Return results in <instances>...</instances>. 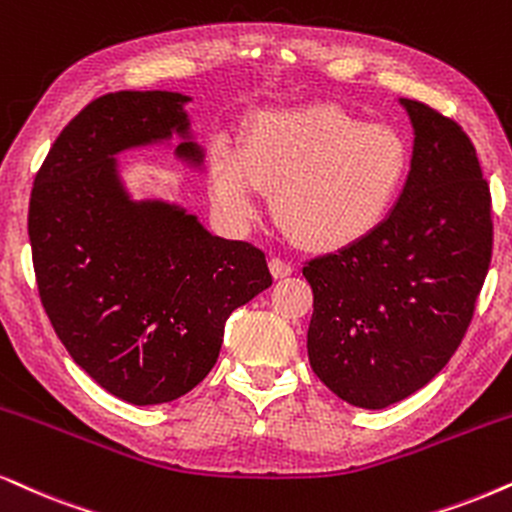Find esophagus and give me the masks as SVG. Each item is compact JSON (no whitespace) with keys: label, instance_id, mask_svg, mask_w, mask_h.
<instances>
[{"label":"esophagus","instance_id":"esophagus-1","mask_svg":"<svg viewBox=\"0 0 512 512\" xmlns=\"http://www.w3.org/2000/svg\"><path fill=\"white\" fill-rule=\"evenodd\" d=\"M269 271H271V276H274V278H286V276L293 274V264L281 260V257H271Z\"/></svg>","mask_w":512,"mask_h":512}]
</instances>
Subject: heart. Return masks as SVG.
Returning <instances> with one entry per match:
<instances>
[{
  "instance_id": "1",
  "label": "heart",
  "mask_w": 512,
  "mask_h": 512,
  "mask_svg": "<svg viewBox=\"0 0 512 512\" xmlns=\"http://www.w3.org/2000/svg\"><path fill=\"white\" fill-rule=\"evenodd\" d=\"M411 170V148L390 125H366L319 103L257 115L241 146H217L208 184L219 208L250 215L274 193L278 226L309 250L364 241L392 215Z\"/></svg>"
}]
</instances>
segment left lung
I'll return each mask as SVG.
<instances>
[{"label":"left lung","instance_id":"8db88e82","mask_svg":"<svg viewBox=\"0 0 512 512\" xmlns=\"http://www.w3.org/2000/svg\"><path fill=\"white\" fill-rule=\"evenodd\" d=\"M416 129L397 208L375 234L304 264L307 352L347 404L385 409L428 385L475 314L494 243L491 193L456 120L401 99Z\"/></svg>","mask_w":512,"mask_h":512}]
</instances>
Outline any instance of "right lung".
<instances>
[{"label": "right lung", "mask_w": 512, "mask_h": 512, "mask_svg": "<svg viewBox=\"0 0 512 512\" xmlns=\"http://www.w3.org/2000/svg\"><path fill=\"white\" fill-rule=\"evenodd\" d=\"M186 101L115 92L87 103L30 193L32 267L58 340L103 390L137 406L191 392L217 364L229 314L271 286L260 248L210 236L172 205L132 203L115 179V153L186 132Z\"/></svg>", "instance_id": "1"}]
</instances>
